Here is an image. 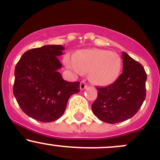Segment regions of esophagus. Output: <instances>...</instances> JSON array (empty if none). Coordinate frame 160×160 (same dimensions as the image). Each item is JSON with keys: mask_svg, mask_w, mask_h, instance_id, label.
<instances>
[{"mask_svg": "<svg viewBox=\"0 0 160 160\" xmlns=\"http://www.w3.org/2000/svg\"><path fill=\"white\" fill-rule=\"evenodd\" d=\"M87 86H88V85H87L85 82H82L80 83V89L81 90H84L85 88H87Z\"/></svg>", "mask_w": 160, "mask_h": 160, "instance_id": "34e87169", "label": "esophagus"}]
</instances>
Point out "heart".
<instances>
[{"label": "heart", "mask_w": 160, "mask_h": 160, "mask_svg": "<svg viewBox=\"0 0 160 160\" xmlns=\"http://www.w3.org/2000/svg\"><path fill=\"white\" fill-rule=\"evenodd\" d=\"M65 63L78 74L89 71L90 79L98 85L112 84L121 70V62L116 53L97 48L78 51L74 58L66 56Z\"/></svg>", "instance_id": "1"}]
</instances>
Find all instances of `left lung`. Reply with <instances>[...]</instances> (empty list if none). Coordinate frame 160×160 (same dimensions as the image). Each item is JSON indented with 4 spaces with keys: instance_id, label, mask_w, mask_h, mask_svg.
<instances>
[{
    "instance_id": "8db88e82",
    "label": "left lung",
    "mask_w": 160,
    "mask_h": 160,
    "mask_svg": "<svg viewBox=\"0 0 160 160\" xmlns=\"http://www.w3.org/2000/svg\"><path fill=\"white\" fill-rule=\"evenodd\" d=\"M122 73L114 83L97 88L98 97L92 110L101 121L114 124L132 118L146 98L145 69L126 52H122Z\"/></svg>"
}]
</instances>
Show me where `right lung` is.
Listing matches in <instances>:
<instances>
[{
    "instance_id": "obj_1",
    "label": "right lung",
    "mask_w": 160,
    "mask_h": 160,
    "mask_svg": "<svg viewBox=\"0 0 160 160\" xmlns=\"http://www.w3.org/2000/svg\"><path fill=\"white\" fill-rule=\"evenodd\" d=\"M62 45H44L27 51L14 70V95L22 111L34 119L51 122L64 114L72 95L80 91V82L62 78Z\"/></svg>"
}]
</instances>
